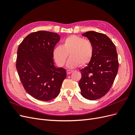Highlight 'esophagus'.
I'll use <instances>...</instances> for the list:
<instances>
[{"instance_id": "esophagus-1", "label": "esophagus", "mask_w": 135, "mask_h": 135, "mask_svg": "<svg viewBox=\"0 0 135 135\" xmlns=\"http://www.w3.org/2000/svg\"><path fill=\"white\" fill-rule=\"evenodd\" d=\"M73 72V70H66V73H67V74L69 75V74H70L71 73H72Z\"/></svg>"}]
</instances>
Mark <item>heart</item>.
<instances>
[{
	"label": "heart",
	"mask_w": 135,
	"mask_h": 135,
	"mask_svg": "<svg viewBox=\"0 0 135 135\" xmlns=\"http://www.w3.org/2000/svg\"><path fill=\"white\" fill-rule=\"evenodd\" d=\"M70 56L67 66L74 68L84 66L90 62L93 55V47L89 40L77 35H71L65 38L62 46L56 47L54 50V58L60 66H63Z\"/></svg>",
	"instance_id": "heart-1"
}]
</instances>
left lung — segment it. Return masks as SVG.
I'll list each match as a JSON object with an SVG mask.
<instances>
[{"instance_id": "8db88e82", "label": "left lung", "mask_w": 135, "mask_h": 135, "mask_svg": "<svg viewBox=\"0 0 135 135\" xmlns=\"http://www.w3.org/2000/svg\"><path fill=\"white\" fill-rule=\"evenodd\" d=\"M92 43L93 55L87 66L80 70L81 95L89 100L103 97L111 88L119 67L115 45L108 36L93 31L82 34Z\"/></svg>"}]
</instances>
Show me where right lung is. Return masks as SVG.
Returning a JSON list of instances; mask_svg holds the SVG:
<instances>
[{
  "label": "right lung",
  "mask_w": 135,
  "mask_h": 135,
  "mask_svg": "<svg viewBox=\"0 0 135 135\" xmlns=\"http://www.w3.org/2000/svg\"><path fill=\"white\" fill-rule=\"evenodd\" d=\"M60 40L57 33L38 31L28 34L18 46L16 69L19 77L26 91L37 100L55 99L66 77V70L56 68L53 59Z\"/></svg>",
  "instance_id": "obj_1"
}]
</instances>
